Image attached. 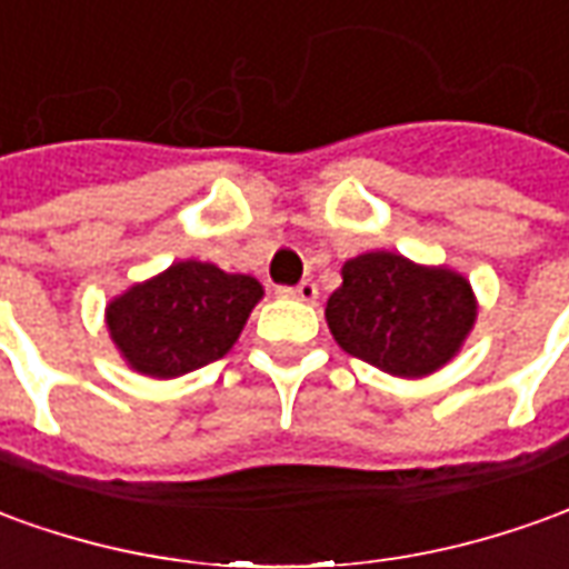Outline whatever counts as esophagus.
<instances>
[{"mask_svg": "<svg viewBox=\"0 0 569 569\" xmlns=\"http://www.w3.org/2000/svg\"><path fill=\"white\" fill-rule=\"evenodd\" d=\"M283 298H298V301H313L317 298V283L313 280H301L298 286H280L277 289Z\"/></svg>", "mask_w": 569, "mask_h": 569, "instance_id": "obj_1", "label": "esophagus"}]
</instances>
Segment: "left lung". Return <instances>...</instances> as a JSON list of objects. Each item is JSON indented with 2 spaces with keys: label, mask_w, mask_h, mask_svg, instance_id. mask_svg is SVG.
Returning <instances> with one entry per match:
<instances>
[{
  "label": "left lung",
  "mask_w": 569,
  "mask_h": 569,
  "mask_svg": "<svg viewBox=\"0 0 569 569\" xmlns=\"http://www.w3.org/2000/svg\"><path fill=\"white\" fill-rule=\"evenodd\" d=\"M475 317L478 305L465 277L395 252L351 258L326 301V323L341 348L403 379L443 367Z\"/></svg>",
  "instance_id": "8db88e82"
}]
</instances>
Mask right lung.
Returning <instances> with one entry per match:
<instances>
[{
	"label": "right lung",
	"mask_w": 569,
	"mask_h": 569,
	"mask_svg": "<svg viewBox=\"0 0 569 569\" xmlns=\"http://www.w3.org/2000/svg\"><path fill=\"white\" fill-rule=\"evenodd\" d=\"M264 289L256 277L206 261H178L110 301L107 329L129 367L174 379L221 360L233 348Z\"/></svg>",
	"instance_id": "right-lung-1"
}]
</instances>
